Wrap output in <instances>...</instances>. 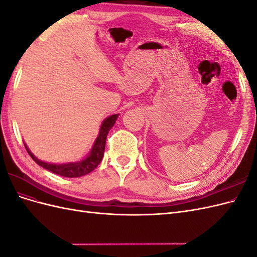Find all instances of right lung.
<instances>
[{"mask_svg":"<svg viewBox=\"0 0 257 257\" xmlns=\"http://www.w3.org/2000/svg\"><path fill=\"white\" fill-rule=\"evenodd\" d=\"M118 115L119 114H112L110 116H108L107 119H105V121L102 124V126H100L98 137L96 138L95 144L92 148V151H91L90 155L87 159H84L81 162L67 163V164H60V165L48 164V163H45L43 161H40L37 158H35L34 155L28 150L27 147H26V149H27L28 153L30 154V157L32 158L38 165L44 167L45 169L49 170V172H52L54 174L63 176V177H68V178H76V177L84 176V175L93 172V170L97 167L100 161H102L108 132H109L110 128L113 126V124L115 123V120H116V118H118Z\"/></svg>","mask_w":257,"mask_h":257,"instance_id":"1","label":"right lung"}]
</instances>
